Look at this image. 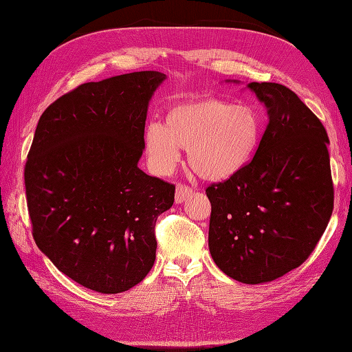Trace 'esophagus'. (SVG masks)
<instances>
[{
    "label": "esophagus",
    "mask_w": 352,
    "mask_h": 352,
    "mask_svg": "<svg viewBox=\"0 0 352 352\" xmlns=\"http://www.w3.org/2000/svg\"><path fill=\"white\" fill-rule=\"evenodd\" d=\"M194 194V190L190 189L189 186L186 185H182V184H177L176 186V204H182V202H185L188 198H190V195Z\"/></svg>",
    "instance_id": "esophagus-1"
}]
</instances>
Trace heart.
<instances>
[{"label":"heart","instance_id":"b5f03b06","mask_svg":"<svg viewBox=\"0 0 352 352\" xmlns=\"http://www.w3.org/2000/svg\"><path fill=\"white\" fill-rule=\"evenodd\" d=\"M263 135V119L251 105L202 98L170 107L164 124H148L144 150L150 167L158 175L173 172L184 148L190 168L198 176L223 182L251 163Z\"/></svg>","mask_w":352,"mask_h":352}]
</instances>
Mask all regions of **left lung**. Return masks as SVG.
<instances>
[{
    "mask_svg": "<svg viewBox=\"0 0 352 352\" xmlns=\"http://www.w3.org/2000/svg\"><path fill=\"white\" fill-rule=\"evenodd\" d=\"M247 88L267 109L269 124L251 163L206 189L208 248L229 278L258 285L282 278L313 252L332 216L333 184L329 138L316 114L283 85Z\"/></svg>",
    "mask_w": 352,
    "mask_h": 352,
    "instance_id": "obj_1",
    "label": "left lung"
}]
</instances>
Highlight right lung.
Here are the masks:
<instances>
[{
	"instance_id": "right-lung-1",
	"label": "right lung",
	"mask_w": 352,
	"mask_h": 352,
	"mask_svg": "<svg viewBox=\"0 0 352 352\" xmlns=\"http://www.w3.org/2000/svg\"><path fill=\"white\" fill-rule=\"evenodd\" d=\"M166 80L133 72L83 83L42 113L25 167L38 248L70 279L101 294L144 280L157 217L175 185L138 167L148 105Z\"/></svg>"
}]
</instances>
